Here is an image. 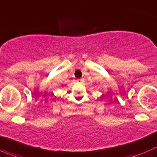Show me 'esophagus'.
Listing matches in <instances>:
<instances>
[{
	"label": "esophagus",
	"instance_id": "1",
	"mask_svg": "<svg viewBox=\"0 0 157 157\" xmlns=\"http://www.w3.org/2000/svg\"><path fill=\"white\" fill-rule=\"evenodd\" d=\"M83 81H84V79H83V78L77 79V83H82Z\"/></svg>",
	"mask_w": 157,
	"mask_h": 157
}]
</instances>
